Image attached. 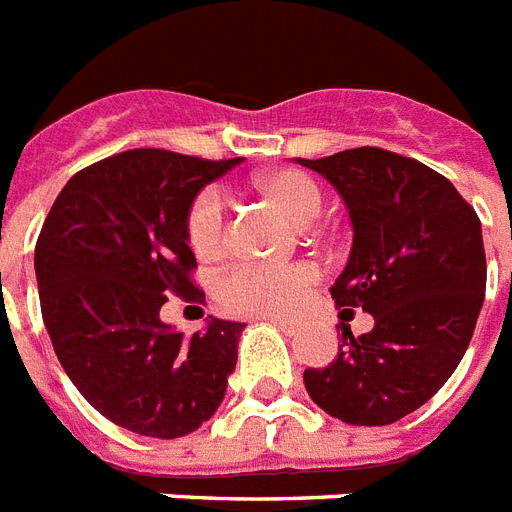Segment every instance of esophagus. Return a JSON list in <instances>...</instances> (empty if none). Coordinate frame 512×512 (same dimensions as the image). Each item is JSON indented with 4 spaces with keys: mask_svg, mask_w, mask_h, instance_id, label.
Wrapping results in <instances>:
<instances>
[{
    "mask_svg": "<svg viewBox=\"0 0 512 512\" xmlns=\"http://www.w3.org/2000/svg\"><path fill=\"white\" fill-rule=\"evenodd\" d=\"M261 319L269 324H274V327L280 329V332H285V335H290V337L301 332V324L290 322V319H280V316H261Z\"/></svg>",
    "mask_w": 512,
    "mask_h": 512,
    "instance_id": "obj_1",
    "label": "esophagus"
}]
</instances>
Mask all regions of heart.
Masks as SVG:
<instances>
[{
    "instance_id": "b5f03b06",
    "label": "heart",
    "mask_w": 512,
    "mask_h": 512,
    "mask_svg": "<svg viewBox=\"0 0 512 512\" xmlns=\"http://www.w3.org/2000/svg\"><path fill=\"white\" fill-rule=\"evenodd\" d=\"M259 190L287 219L306 225L322 211V188L314 177L298 170H277L259 180ZM185 238L198 259H217L227 246L225 201L219 190H201L185 214ZM319 280L314 264H264L238 261L214 282V298L225 311L238 316H287L306 301Z\"/></svg>"
}]
</instances>
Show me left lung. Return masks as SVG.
<instances>
[{
  "instance_id": "8db88e82",
  "label": "left lung",
  "mask_w": 512,
  "mask_h": 512,
  "mask_svg": "<svg viewBox=\"0 0 512 512\" xmlns=\"http://www.w3.org/2000/svg\"><path fill=\"white\" fill-rule=\"evenodd\" d=\"M298 164L335 185L353 225L335 306L374 316L366 335L342 329L335 361L303 382L345 424H395L453 377L474 335L487 290L481 222L447 177L408 156L361 146Z\"/></svg>"
}]
</instances>
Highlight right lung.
<instances>
[{
	"mask_svg": "<svg viewBox=\"0 0 512 512\" xmlns=\"http://www.w3.org/2000/svg\"><path fill=\"white\" fill-rule=\"evenodd\" d=\"M243 159L130 149L75 172L36 243L41 316L70 382L101 416L143 437L196 432L219 408L246 324L209 319L183 335L167 295L201 303L185 214Z\"/></svg>",
	"mask_w": 512,
	"mask_h": 512,
	"instance_id": "add662e5",
	"label": "right lung"
}]
</instances>
